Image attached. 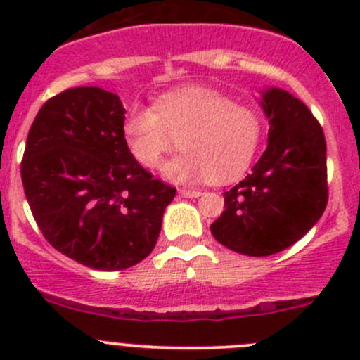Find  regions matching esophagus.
Listing matches in <instances>:
<instances>
[{"label": "esophagus", "instance_id": "obj_1", "mask_svg": "<svg viewBox=\"0 0 360 360\" xmlns=\"http://www.w3.org/2000/svg\"><path fill=\"white\" fill-rule=\"evenodd\" d=\"M179 193H181V197H184V198H197V197H200L202 191L188 190V188H181Z\"/></svg>", "mask_w": 360, "mask_h": 360}]
</instances>
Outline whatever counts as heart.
<instances>
[{"label":"heart","mask_w":360,"mask_h":360,"mask_svg":"<svg viewBox=\"0 0 360 360\" xmlns=\"http://www.w3.org/2000/svg\"><path fill=\"white\" fill-rule=\"evenodd\" d=\"M122 130L130 155L146 169L162 165L179 139L184 151L163 167L174 183H230L256 157L263 118L217 90L183 86L160 96L155 106L134 104Z\"/></svg>","instance_id":"1"}]
</instances>
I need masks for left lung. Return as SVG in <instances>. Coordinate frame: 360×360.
<instances>
[{
  "mask_svg": "<svg viewBox=\"0 0 360 360\" xmlns=\"http://www.w3.org/2000/svg\"><path fill=\"white\" fill-rule=\"evenodd\" d=\"M270 120L266 151L244 181L224 191L214 238L245 256H270L300 240L328 205L326 137L300 99L281 89L263 94Z\"/></svg>",
  "mask_w": 360,
  "mask_h": 360,
  "instance_id": "8db88e82",
  "label": "left lung"
}]
</instances>
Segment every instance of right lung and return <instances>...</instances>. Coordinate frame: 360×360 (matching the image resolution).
Here are the masks:
<instances>
[{
    "instance_id": "1",
    "label": "right lung",
    "mask_w": 360,
    "mask_h": 360,
    "mask_svg": "<svg viewBox=\"0 0 360 360\" xmlns=\"http://www.w3.org/2000/svg\"><path fill=\"white\" fill-rule=\"evenodd\" d=\"M115 94L76 86L46 101L20 162L32 217L53 249L96 270L150 256L176 188L155 179L123 139Z\"/></svg>"
}]
</instances>
